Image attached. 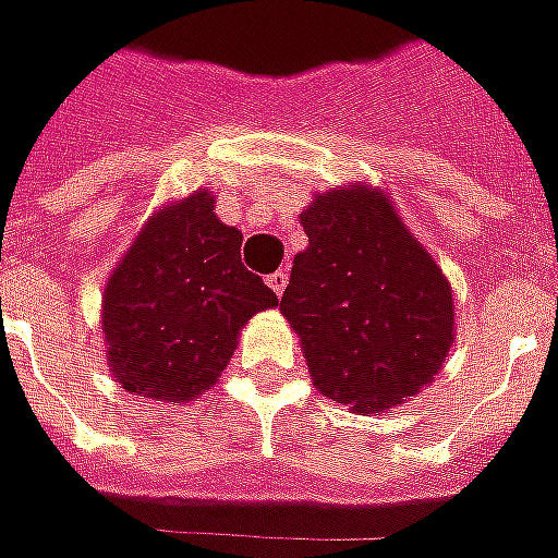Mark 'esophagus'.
<instances>
[{
	"label": "esophagus",
	"mask_w": 558,
	"mask_h": 558,
	"mask_svg": "<svg viewBox=\"0 0 558 558\" xmlns=\"http://www.w3.org/2000/svg\"><path fill=\"white\" fill-rule=\"evenodd\" d=\"M287 283H290V275H287V271H275V275H268V287L278 292V295H283Z\"/></svg>",
	"instance_id": "obj_1"
}]
</instances>
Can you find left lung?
<instances>
[{
  "instance_id": "obj_1",
  "label": "left lung",
  "mask_w": 558,
  "mask_h": 558,
  "mask_svg": "<svg viewBox=\"0 0 558 558\" xmlns=\"http://www.w3.org/2000/svg\"><path fill=\"white\" fill-rule=\"evenodd\" d=\"M299 220L307 247L292 259L280 314L311 384L356 414L399 408L453 347L450 280L380 186H332Z\"/></svg>"
}]
</instances>
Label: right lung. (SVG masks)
Here are the masks:
<instances>
[{
	"label": "right lung",
	"instance_id": "obj_1",
	"mask_svg": "<svg viewBox=\"0 0 558 558\" xmlns=\"http://www.w3.org/2000/svg\"><path fill=\"white\" fill-rule=\"evenodd\" d=\"M208 190L154 211L102 295L108 372L132 396L186 404L217 384L247 319L278 305L241 266V232Z\"/></svg>",
	"mask_w": 558,
	"mask_h": 558
}]
</instances>
